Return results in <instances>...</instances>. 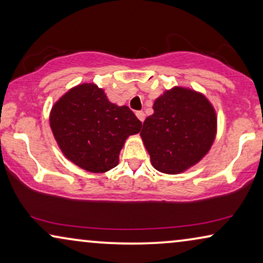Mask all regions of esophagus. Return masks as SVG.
<instances>
[{"label":"esophagus","mask_w":263,"mask_h":263,"mask_svg":"<svg viewBox=\"0 0 263 263\" xmlns=\"http://www.w3.org/2000/svg\"><path fill=\"white\" fill-rule=\"evenodd\" d=\"M136 116L141 122L145 121V114H143V111H136Z\"/></svg>","instance_id":"obj_1"}]
</instances>
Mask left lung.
<instances>
[{
	"mask_svg": "<svg viewBox=\"0 0 263 263\" xmlns=\"http://www.w3.org/2000/svg\"><path fill=\"white\" fill-rule=\"evenodd\" d=\"M153 110L140 133L153 167L177 175L199 163L217 134V114L210 100L176 86L156 99Z\"/></svg>",
	"mask_w": 263,
	"mask_h": 263,
	"instance_id": "8db88e82",
	"label": "left lung"
}]
</instances>
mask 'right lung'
I'll return each instance as SVG.
<instances>
[{
    "label": "right lung",
    "instance_id": "right-lung-1",
    "mask_svg": "<svg viewBox=\"0 0 263 263\" xmlns=\"http://www.w3.org/2000/svg\"><path fill=\"white\" fill-rule=\"evenodd\" d=\"M50 127L68 160L103 174L117 166L125 140L138 134L141 122L128 106L109 102L97 85L81 84L53 104Z\"/></svg>",
    "mask_w": 263,
    "mask_h": 263
}]
</instances>
